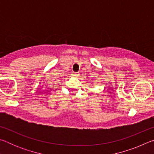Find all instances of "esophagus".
Listing matches in <instances>:
<instances>
[{
    "label": "esophagus",
    "instance_id": "obj_1",
    "mask_svg": "<svg viewBox=\"0 0 154 154\" xmlns=\"http://www.w3.org/2000/svg\"><path fill=\"white\" fill-rule=\"evenodd\" d=\"M72 75L73 77H78V76H79V73H78V72H72Z\"/></svg>",
    "mask_w": 154,
    "mask_h": 154
}]
</instances>
